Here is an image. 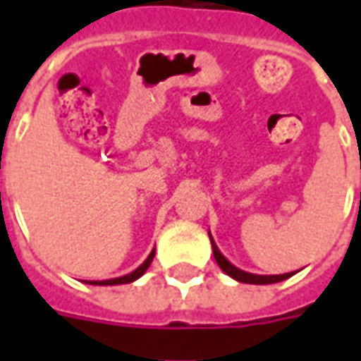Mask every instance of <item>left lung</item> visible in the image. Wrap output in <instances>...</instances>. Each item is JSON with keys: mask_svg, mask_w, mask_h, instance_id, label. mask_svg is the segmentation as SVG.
Returning a JSON list of instances; mask_svg holds the SVG:
<instances>
[{"mask_svg": "<svg viewBox=\"0 0 361 361\" xmlns=\"http://www.w3.org/2000/svg\"><path fill=\"white\" fill-rule=\"evenodd\" d=\"M211 243H212V253H214V259H216V263H219L220 269L226 272L228 276H232L234 280H238V282H245V284H274V282L286 280L294 274V272H286V274H271V276H267V274H251V272H245L242 271V269H238V267L232 265V263H230V261L220 253V250L216 247V243H214V240H212V235H211Z\"/></svg>", "mask_w": 361, "mask_h": 361, "instance_id": "obj_1", "label": "left lung"}]
</instances>
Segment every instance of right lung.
<instances>
[{"mask_svg":"<svg viewBox=\"0 0 361 361\" xmlns=\"http://www.w3.org/2000/svg\"><path fill=\"white\" fill-rule=\"evenodd\" d=\"M152 259H154V250L150 251V255L147 257V261L142 263L141 267H137L133 272H129L126 276H119V279H110V280H87L89 284H94V286H116V284H127V282H133V280L141 279L142 274L147 272V269L152 263Z\"/></svg>","mask_w":361,"mask_h":361,"instance_id":"add662e5","label":"right lung"}]
</instances>
